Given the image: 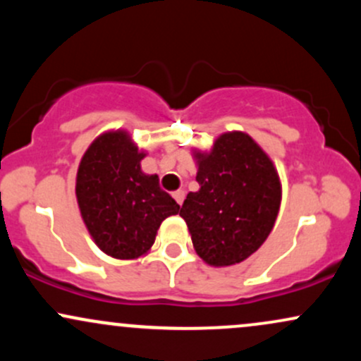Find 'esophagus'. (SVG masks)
<instances>
[{
    "instance_id": "obj_1",
    "label": "esophagus",
    "mask_w": 361,
    "mask_h": 361,
    "mask_svg": "<svg viewBox=\"0 0 361 361\" xmlns=\"http://www.w3.org/2000/svg\"><path fill=\"white\" fill-rule=\"evenodd\" d=\"M173 198H175L178 205H181V204H183V200H185V192H183V190H176V192H173Z\"/></svg>"
}]
</instances>
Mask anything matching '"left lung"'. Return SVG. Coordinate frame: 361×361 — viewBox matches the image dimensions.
<instances>
[{
	"label": "left lung",
	"instance_id": "left-lung-1",
	"mask_svg": "<svg viewBox=\"0 0 361 361\" xmlns=\"http://www.w3.org/2000/svg\"><path fill=\"white\" fill-rule=\"evenodd\" d=\"M198 192L180 215L197 255L210 267H233L267 241L281 204V181L270 156L250 134L224 132L210 151L192 149Z\"/></svg>",
	"mask_w": 361,
	"mask_h": 361
}]
</instances>
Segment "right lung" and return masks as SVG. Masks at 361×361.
Instances as JSON below:
<instances>
[{"label": "right lung", "mask_w": 361, "mask_h": 361, "mask_svg": "<svg viewBox=\"0 0 361 361\" xmlns=\"http://www.w3.org/2000/svg\"><path fill=\"white\" fill-rule=\"evenodd\" d=\"M147 156L127 130L98 135L81 157L76 200L86 229L105 255L117 259L146 256L161 222L180 205L159 188L157 175L140 169Z\"/></svg>", "instance_id": "right-lung-1"}]
</instances>
